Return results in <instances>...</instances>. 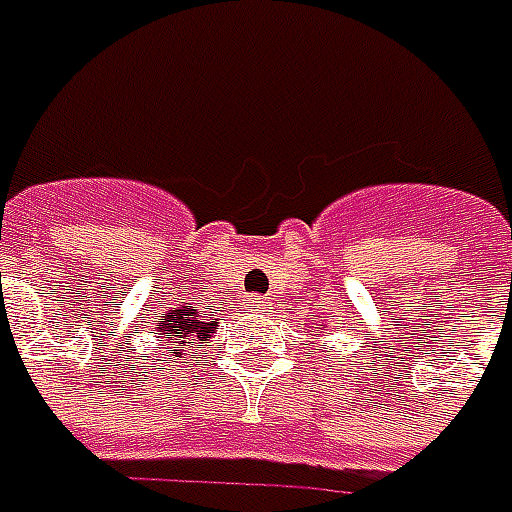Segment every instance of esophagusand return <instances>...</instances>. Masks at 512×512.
Segmentation results:
<instances>
[{
  "label": "esophagus",
  "mask_w": 512,
  "mask_h": 512,
  "mask_svg": "<svg viewBox=\"0 0 512 512\" xmlns=\"http://www.w3.org/2000/svg\"><path fill=\"white\" fill-rule=\"evenodd\" d=\"M267 308V300L259 295H250L248 297V311H264Z\"/></svg>",
  "instance_id": "34e87169"
}]
</instances>
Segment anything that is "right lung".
<instances>
[{"label": "right lung", "instance_id": "right-lung-1", "mask_svg": "<svg viewBox=\"0 0 512 512\" xmlns=\"http://www.w3.org/2000/svg\"><path fill=\"white\" fill-rule=\"evenodd\" d=\"M157 331L159 342H168L165 350L176 355V358H184L187 347H201L215 333V322H204L198 308L184 303V306L173 308L159 320ZM181 346L185 347L184 351L180 350Z\"/></svg>", "mask_w": 512, "mask_h": 512}]
</instances>
